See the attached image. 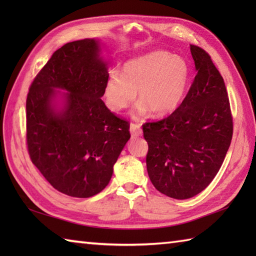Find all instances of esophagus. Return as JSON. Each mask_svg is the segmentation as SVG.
<instances>
[{
    "instance_id": "obj_1",
    "label": "esophagus",
    "mask_w": 256,
    "mask_h": 256,
    "mask_svg": "<svg viewBox=\"0 0 256 256\" xmlns=\"http://www.w3.org/2000/svg\"><path fill=\"white\" fill-rule=\"evenodd\" d=\"M130 131H131L133 136H140L142 134V128H140V125L138 123H131L130 124Z\"/></svg>"
}]
</instances>
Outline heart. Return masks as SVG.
Here are the masks:
<instances>
[{"instance_id": "obj_1", "label": "heart", "mask_w": 256, "mask_h": 256, "mask_svg": "<svg viewBox=\"0 0 256 256\" xmlns=\"http://www.w3.org/2000/svg\"><path fill=\"white\" fill-rule=\"evenodd\" d=\"M190 79L188 62L179 56L155 52L124 64L121 72L108 77L104 98L112 111L120 112L140 101L134 114L140 116L150 108L156 116L175 110L182 100Z\"/></svg>"}]
</instances>
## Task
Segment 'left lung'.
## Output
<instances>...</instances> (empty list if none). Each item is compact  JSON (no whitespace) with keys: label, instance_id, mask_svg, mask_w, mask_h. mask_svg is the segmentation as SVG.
<instances>
[{"label":"left lung","instance_id":"obj_1","mask_svg":"<svg viewBox=\"0 0 256 256\" xmlns=\"http://www.w3.org/2000/svg\"><path fill=\"white\" fill-rule=\"evenodd\" d=\"M197 74L170 116L143 124L152 184L168 197L188 199L209 186L232 140L233 120L224 78L202 48L190 45Z\"/></svg>","mask_w":256,"mask_h":256}]
</instances>
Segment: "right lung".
<instances>
[{"label": "right lung", "mask_w": 256, "mask_h": 256, "mask_svg": "<svg viewBox=\"0 0 256 256\" xmlns=\"http://www.w3.org/2000/svg\"><path fill=\"white\" fill-rule=\"evenodd\" d=\"M99 52L96 40L64 44L37 74L26 99L30 160L54 188L76 198L106 187L131 138L128 122L101 100L108 74ZM57 88L68 91L59 112L52 106Z\"/></svg>", "instance_id": "right-lung-1"}]
</instances>
